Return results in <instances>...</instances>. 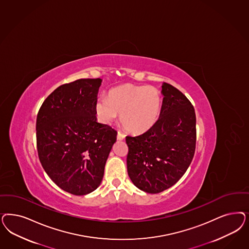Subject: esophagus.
Instances as JSON below:
<instances>
[{"label":"esophagus","instance_id":"esophagus-1","mask_svg":"<svg viewBox=\"0 0 249 249\" xmlns=\"http://www.w3.org/2000/svg\"><path fill=\"white\" fill-rule=\"evenodd\" d=\"M125 138V136L124 135V134H121V133H118V135H117V139L118 140H120V141H122V140H124Z\"/></svg>","mask_w":249,"mask_h":249}]
</instances>
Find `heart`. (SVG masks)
<instances>
[{"label":"heart","mask_w":249,"mask_h":249,"mask_svg":"<svg viewBox=\"0 0 249 249\" xmlns=\"http://www.w3.org/2000/svg\"><path fill=\"white\" fill-rule=\"evenodd\" d=\"M160 91L153 86L125 84L112 89L108 99L99 98L95 104L98 117L105 124L121 114V124L130 133L140 134L157 123L161 110Z\"/></svg>","instance_id":"obj_1"}]
</instances>
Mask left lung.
Returning <instances> with one entry per match:
<instances>
[{"instance_id": "8db88e82", "label": "left lung", "mask_w": 249, "mask_h": 249, "mask_svg": "<svg viewBox=\"0 0 249 249\" xmlns=\"http://www.w3.org/2000/svg\"><path fill=\"white\" fill-rule=\"evenodd\" d=\"M160 118L137 137H126L127 172L139 190L160 193L176 183L193 160L196 116L191 102L178 89L162 83Z\"/></svg>"}]
</instances>
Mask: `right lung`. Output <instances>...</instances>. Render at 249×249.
I'll use <instances>...</instances> for the list:
<instances>
[{"instance_id":"right-lung-1","label":"right lung","mask_w":249,"mask_h":249,"mask_svg":"<svg viewBox=\"0 0 249 249\" xmlns=\"http://www.w3.org/2000/svg\"><path fill=\"white\" fill-rule=\"evenodd\" d=\"M102 79H80L56 88L36 118L41 165L60 189L86 195L100 186L117 132L97 122Z\"/></svg>"}]
</instances>
